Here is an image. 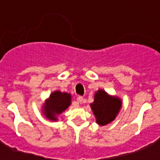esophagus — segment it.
Wrapping results in <instances>:
<instances>
[{"label":"esophagus","mask_w":160,"mask_h":160,"mask_svg":"<svg viewBox=\"0 0 160 160\" xmlns=\"http://www.w3.org/2000/svg\"><path fill=\"white\" fill-rule=\"evenodd\" d=\"M77 101H78V103H79V104H82L84 101V98L82 97L79 96V97L77 98Z\"/></svg>","instance_id":"1"}]
</instances>
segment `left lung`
Returning <instances> with one entry per match:
<instances>
[{
    "mask_svg": "<svg viewBox=\"0 0 160 160\" xmlns=\"http://www.w3.org/2000/svg\"><path fill=\"white\" fill-rule=\"evenodd\" d=\"M122 104V101L119 97L110 95L103 89H98L95 92L93 103L90 106L96 118V122L100 126H104L116 119Z\"/></svg>",
    "mask_w": 160,
    "mask_h": 160,
    "instance_id": "left-lung-1",
    "label": "left lung"
}]
</instances>
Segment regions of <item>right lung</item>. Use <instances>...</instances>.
Returning a JSON list of instances; mask_svg holds the SVG:
<instances>
[{
	"label": "right lung",
	"instance_id": "1",
	"mask_svg": "<svg viewBox=\"0 0 160 160\" xmlns=\"http://www.w3.org/2000/svg\"><path fill=\"white\" fill-rule=\"evenodd\" d=\"M72 101L71 94L54 91L42 104V113L47 119L52 122L58 121V116L69 107Z\"/></svg>",
	"mask_w": 160,
	"mask_h": 160
}]
</instances>
